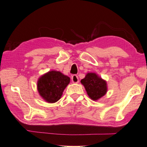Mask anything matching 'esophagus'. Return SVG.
Listing matches in <instances>:
<instances>
[{
  "label": "esophagus",
  "instance_id": "esophagus-1",
  "mask_svg": "<svg viewBox=\"0 0 147 147\" xmlns=\"http://www.w3.org/2000/svg\"><path fill=\"white\" fill-rule=\"evenodd\" d=\"M71 81H72V82L74 83H78L79 82V78L78 76H76V75H73L71 76Z\"/></svg>",
  "mask_w": 147,
  "mask_h": 147
}]
</instances>
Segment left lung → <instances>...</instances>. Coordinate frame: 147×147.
Instances as JSON below:
<instances>
[{
    "label": "left lung",
    "instance_id": "1",
    "mask_svg": "<svg viewBox=\"0 0 147 147\" xmlns=\"http://www.w3.org/2000/svg\"><path fill=\"white\" fill-rule=\"evenodd\" d=\"M81 82L84 86L88 95L93 100H97L107 93L106 81L95 73H88Z\"/></svg>",
    "mask_w": 147,
    "mask_h": 147
}]
</instances>
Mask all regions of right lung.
Here are the masks:
<instances>
[{"mask_svg": "<svg viewBox=\"0 0 147 147\" xmlns=\"http://www.w3.org/2000/svg\"><path fill=\"white\" fill-rule=\"evenodd\" d=\"M70 81V77L60 71H49L38 79V93L46 102L54 103L61 97L63 91Z\"/></svg>", "mask_w": 147, "mask_h": 147, "instance_id": "right-lung-1", "label": "right lung"}]
</instances>
